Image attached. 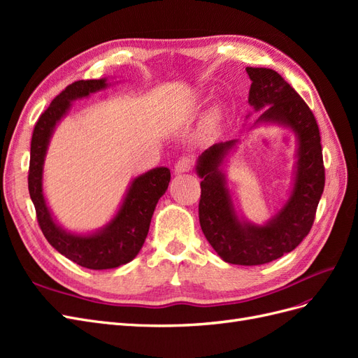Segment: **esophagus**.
Instances as JSON below:
<instances>
[{
    "label": "esophagus",
    "instance_id": "34e87169",
    "mask_svg": "<svg viewBox=\"0 0 358 358\" xmlns=\"http://www.w3.org/2000/svg\"><path fill=\"white\" fill-rule=\"evenodd\" d=\"M192 169V159L188 157H182L175 166V171L176 173H187Z\"/></svg>",
    "mask_w": 358,
    "mask_h": 358
}]
</instances>
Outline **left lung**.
I'll return each instance as SVG.
<instances>
[{"label": "left lung", "instance_id": "left-lung-1", "mask_svg": "<svg viewBox=\"0 0 358 358\" xmlns=\"http://www.w3.org/2000/svg\"><path fill=\"white\" fill-rule=\"evenodd\" d=\"M249 104L266 109L258 122H275L291 128L297 136V166L291 196L264 225L241 221L236 215L221 166L236 140L215 143L197 161L203 179L199 218L206 239L225 263L258 266L291 252L309 234L326 183L322 148L317 119L309 106L272 69L246 67Z\"/></svg>", "mask_w": 358, "mask_h": 358}]
</instances>
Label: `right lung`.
Returning <instances> with one entry per match:
<instances>
[{"label":"right lung","instance_id":"1","mask_svg":"<svg viewBox=\"0 0 358 358\" xmlns=\"http://www.w3.org/2000/svg\"><path fill=\"white\" fill-rule=\"evenodd\" d=\"M106 86V79L78 80L53 99L40 115L32 131L28 171L29 197L34 203L37 221L46 241L76 264L92 270L119 267L138 254L148 236L155 206L170 182L167 167H157L136 178L115 218L94 234H71L53 221L41 188L43 162L53 128L67 113L73 100L88 96Z\"/></svg>","mask_w":358,"mask_h":358}]
</instances>
